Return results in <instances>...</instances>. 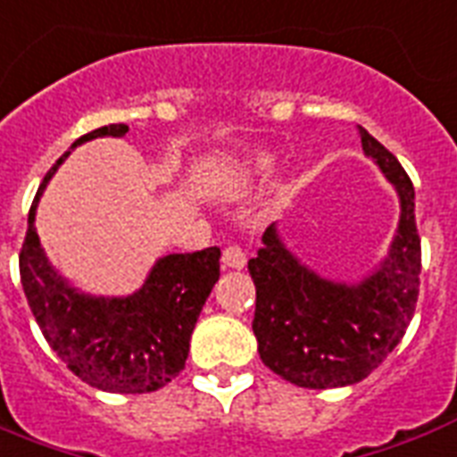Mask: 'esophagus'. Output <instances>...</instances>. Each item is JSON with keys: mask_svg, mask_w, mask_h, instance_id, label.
<instances>
[{"mask_svg": "<svg viewBox=\"0 0 457 457\" xmlns=\"http://www.w3.org/2000/svg\"><path fill=\"white\" fill-rule=\"evenodd\" d=\"M222 266L237 268V270L246 266V253H244L242 246H235V244H232V246H225V249H222Z\"/></svg>", "mask_w": 457, "mask_h": 457, "instance_id": "1", "label": "esophagus"}]
</instances>
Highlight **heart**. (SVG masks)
Masks as SVG:
<instances>
[{
  "label": "heart",
  "mask_w": 457,
  "mask_h": 457,
  "mask_svg": "<svg viewBox=\"0 0 457 457\" xmlns=\"http://www.w3.org/2000/svg\"><path fill=\"white\" fill-rule=\"evenodd\" d=\"M273 162V155H259V158L253 160L252 165H249V170H253V172H259V170H266L268 165Z\"/></svg>",
  "instance_id": "b5f03b06"
}]
</instances>
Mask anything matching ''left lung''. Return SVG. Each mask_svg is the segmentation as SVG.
<instances>
[{
  "label": "left lung",
  "instance_id": "8db88e82",
  "mask_svg": "<svg viewBox=\"0 0 457 457\" xmlns=\"http://www.w3.org/2000/svg\"><path fill=\"white\" fill-rule=\"evenodd\" d=\"M361 148L400 198V220L388 256L354 285L336 283L306 268L287 249L278 228L249 261L256 285L253 336L263 364L302 388H340L367 378L412 321L422 244L414 222V187L388 148L360 127Z\"/></svg>",
  "mask_w": 457,
  "mask_h": 457
}]
</instances>
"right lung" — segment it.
<instances>
[{"label":"right lung","mask_w":457,"mask_h":457,"mask_svg":"<svg viewBox=\"0 0 457 457\" xmlns=\"http://www.w3.org/2000/svg\"><path fill=\"white\" fill-rule=\"evenodd\" d=\"M127 131V124H110L81 136L45 174L28 213L19 268L45 340L81 381L107 393H153L184 369L198 313L220 278V249L162 256L134 295L93 297L54 270L35 232L37 201L69 153L100 136Z\"/></svg>","instance_id":"1"}]
</instances>
